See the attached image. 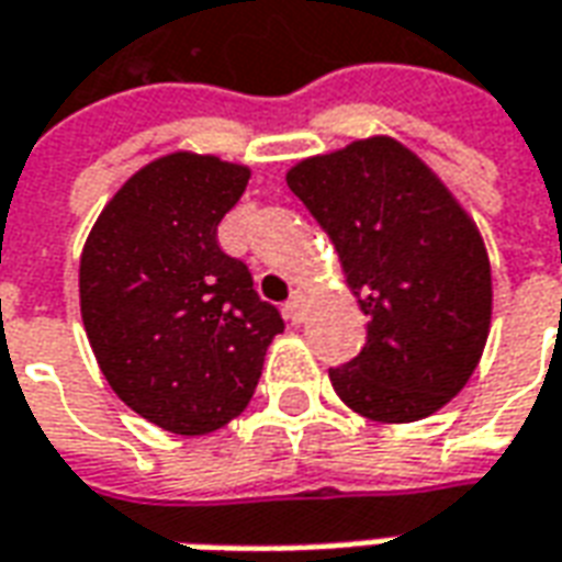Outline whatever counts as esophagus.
I'll return each mask as SVG.
<instances>
[{
	"instance_id": "obj_1",
	"label": "esophagus",
	"mask_w": 562,
	"mask_h": 562,
	"mask_svg": "<svg viewBox=\"0 0 562 562\" xmlns=\"http://www.w3.org/2000/svg\"><path fill=\"white\" fill-rule=\"evenodd\" d=\"M285 316L292 318L294 325H301L306 316V301H304V294L301 292H292V297L285 301Z\"/></svg>"
}]
</instances>
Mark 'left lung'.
<instances>
[{
  "instance_id": "8db88e82",
  "label": "left lung",
  "mask_w": 562,
  "mask_h": 562,
  "mask_svg": "<svg viewBox=\"0 0 562 562\" xmlns=\"http://www.w3.org/2000/svg\"><path fill=\"white\" fill-rule=\"evenodd\" d=\"M289 189L328 232L364 310L367 342L330 367L334 391L373 422H418L458 394L491 328L482 234L415 153L355 140L289 171Z\"/></svg>"
}]
</instances>
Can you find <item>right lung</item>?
I'll return each instance as SVG.
<instances>
[{
    "label": "right lung",
    "mask_w": 562,
    "mask_h": 562,
    "mask_svg": "<svg viewBox=\"0 0 562 562\" xmlns=\"http://www.w3.org/2000/svg\"><path fill=\"white\" fill-rule=\"evenodd\" d=\"M246 180L216 156L149 161L111 198L80 256V313L108 385L171 434H210L244 413L285 328L216 237Z\"/></svg>",
    "instance_id": "1"
}]
</instances>
